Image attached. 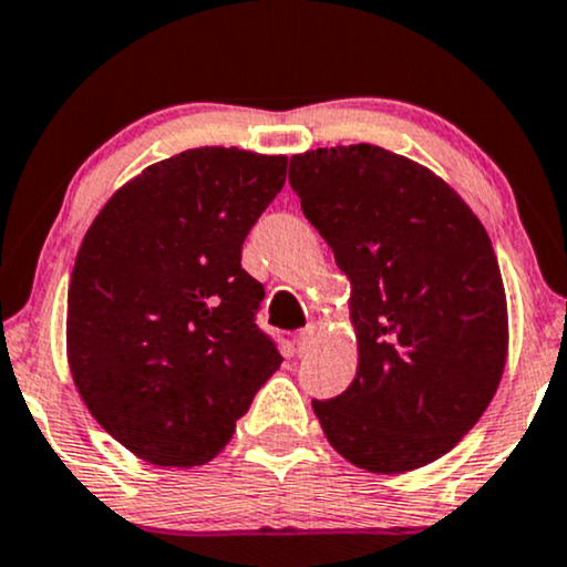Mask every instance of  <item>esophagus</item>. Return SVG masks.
Masks as SVG:
<instances>
[{
    "instance_id": "obj_1",
    "label": "esophagus",
    "mask_w": 567,
    "mask_h": 567,
    "mask_svg": "<svg viewBox=\"0 0 567 567\" xmlns=\"http://www.w3.org/2000/svg\"><path fill=\"white\" fill-rule=\"evenodd\" d=\"M317 340V327H306V330L298 336V353H306Z\"/></svg>"
}]
</instances>
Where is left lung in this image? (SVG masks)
<instances>
[{"label":"left lung","mask_w":567,"mask_h":567,"mask_svg":"<svg viewBox=\"0 0 567 567\" xmlns=\"http://www.w3.org/2000/svg\"><path fill=\"white\" fill-rule=\"evenodd\" d=\"M290 187L353 288L357 378L311 401L327 441L370 473L431 465L481 420L507 359L486 229L446 182L378 145L292 155Z\"/></svg>","instance_id":"8db88e82"}]
</instances>
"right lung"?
I'll list each match as a JSON object with an SVG mask.
<instances>
[{"label": "right lung", "mask_w": 567, "mask_h": 567, "mask_svg": "<svg viewBox=\"0 0 567 567\" xmlns=\"http://www.w3.org/2000/svg\"><path fill=\"white\" fill-rule=\"evenodd\" d=\"M285 174V155L184 150L89 227L68 288V364L92 417L140 460L208 462L282 364L256 324L264 285L240 258Z\"/></svg>", "instance_id": "add662e5"}]
</instances>
